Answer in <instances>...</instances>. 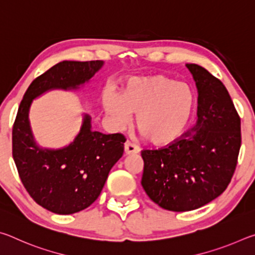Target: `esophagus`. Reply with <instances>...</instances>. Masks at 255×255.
<instances>
[{
  "label": "esophagus",
  "instance_id": "obj_1",
  "mask_svg": "<svg viewBox=\"0 0 255 255\" xmlns=\"http://www.w3.org/2000/svg\"><path fill=\"white\" fill-rule=\"evenodd\" d=\"M139 152V147L137 145H135L131 141H126L125 144V154L126 155H130V154H136Z\"/></svg>",
  "mask_w": 255,
  "mask_h": 255
}]
</instances>
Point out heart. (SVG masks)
<instances>
[{
	"mask_svg": "<svg viewBox=\"0 0 255 255\" xmlns=\"http://www.w3.org/2000/svg\"><path fill=\"white\" fill-rule=\"evenodd\" d=\"M195 97L190 86L157 74L129 81L119 96L105 94L103 107L115 122L127 125L136 115V126L156 146L173 143L191 118Z\"/></svg>",
	"mask_w": 255,
	"mask_h": 255,
	"instance_id": "heart-1",
	"label": "heart"
}]
</instances>
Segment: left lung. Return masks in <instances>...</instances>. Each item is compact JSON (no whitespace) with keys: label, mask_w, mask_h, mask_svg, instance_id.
Instances as JSON below:
<instances>
[{"label":"left lung","mask_w":255,"mask_h":255,"mask_svg":"<svg viewBox=\"0 0 255 255\" xmlns=\"http://www.w3.org/2000/svg\"><path fill=\"white\" fill-rule=\"evenodd\" d=\"M198 89L197 123L173 143L143 149L141 185L161 208L189 211L225 191L241 148V118L221 80L187 64Z\"/></svg>","instance_id":"obj_1"}]
</instances>
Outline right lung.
<instances>
[{"instance_id":"obj_1","label":"right lung","mask_w":255,"mask_h":255,"mask_svg":"<svg viewBox=\"0 0 255 255\" xmlns=\"http://www.w3.org/2000/svg\"><path fill=\"white\" fill-rule=\"evenodd\" d=\"M103 65L102 60H64L32 81L12 129V155L23 187L45 209L70 215L88 208L100 196L108 174L123 156V133L91 130L85 115L74 141L60 149L40 148L33 139L29 109L34 98L51 89L71 90L89 81Z\"/></svg>"}]
</instances>
